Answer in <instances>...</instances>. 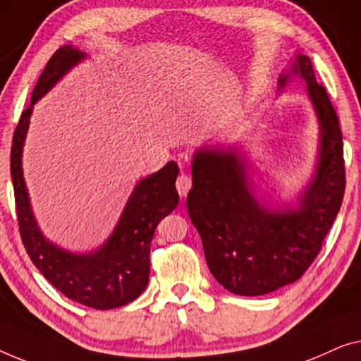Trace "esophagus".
<instances>
[{"label":"esophagus","mask_w":361,"mask_h":361,"mask_svg":"<svg viewBox=\"0 0 361 361\" xmlns=\"http://www.w3.org/2000/svg\"><path fill=\"white\" fill-rule=\"evenodd\" d=\"M176 190H178L180 196H186L191 190V178L185 173H181L178 178H176Z\"/></svg>","instance_id":"1"}]
</instances>
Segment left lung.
Masks as SVG:
<instances>
[{"label": "left lung", "mask_w": 361, "mask_h": 361, "mask_svg": "<svg viewBox=\"0 0 361 361\" xmlns=\"http://www.w3.org/2000/svg\"><path fill=\"white\" fill-rule=\"evenodd\" d=\"M291 75L306 80L321 130L316 175L296 209L260 204L248 186L245 161L233 150L201 149L192 159L188 212L211 273L240 296H260L299 280L321 252L342 206L345 164L337 113L309 57L296 55L291 72L278 80L280 90Z\"/></svg>", "instance_id": "8db88e82"}]
</instances>
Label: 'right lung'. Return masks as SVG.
Wrapping results in <instances>:
<instances>
[{
    "instance_id": "obj_1",
    "label": "right lung",
    "mask_w": 361,
    "mask_h": 361,
    "mask_svg": "<svg viewBox=\"0 0 361 361\" xmlns=\"http://www.w3.org/2000/svg\"><path fill=\"white\" fill-rule=\"evenodd\" d=\"M83 59L85 54L78 49L63 45L45 65L30 96V106L23 111L14 130L11 178L19 232L30 260L45 280L68 299L104 311L126 306L144 293L150 275V243L155 229L178 204L180 196L175 181L180 169L175 161H169L157 173L139 181L124 207L119 224L98 250L78 255L54 245L42 235L30 209L23 176L24 139L35 101Z\"/></svg>"
}]
</instances>
